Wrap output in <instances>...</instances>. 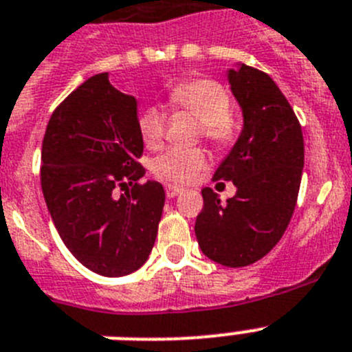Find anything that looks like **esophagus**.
<instances>
[{
	"instance_id": "1",
	"label": "esophagus",
	"mask_w": 352,
	"mask_h": 352,
	"mask_svg": "<svg viewBox=\"0 0 352 352\" xmlns=\"http://www.w3.org/2000/svg\"><path fill=\"white\" fill-rule=\"evenodd\" d=\"M182 188H178V186H166V195L169 199H173V197H176V195H179L182 194Z\"/></svg>"
}]
</instances>
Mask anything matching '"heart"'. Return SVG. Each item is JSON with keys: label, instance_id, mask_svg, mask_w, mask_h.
Wrapping results in <instances>:
<instances>
[{"label": "heart", "instance_id": "obj_1", "mask_svg": "<svg viewBox=\"0 0 352 352\" xmlns=\"http://www.w3.org/2000/svg\"><path fill=\"white\" fill-rule=\"evenodd\" d=\"M169 104L176 111L199 118V135L217 148H229L236 141L231 95L217 80L208 77L183 80L169 91ZM138 130L149 149L160 148L166 138V113L158 105L144 107L138 116ZM204 164L203 148H173L153 162V173L167 183L185 185L197 176Z\"/></svg>", "mask_w": 352, "mask_h": 352}]
</instances>
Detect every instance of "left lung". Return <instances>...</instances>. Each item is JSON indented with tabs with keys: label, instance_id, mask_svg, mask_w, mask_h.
Returning a JSON list of instances; mask_svg holds the SVG:
<instances>
[{
	"label": "left lung",
	"instance_id": "1",
	"mask_svg": "<svg viewBox=\"0 0 352 352\" xmlns=\"http://www.w3.org/2000/svg\"><path fill=\"white\" fill-rule=\"evenodd\" d=\"M229 82L245 125L213 182H232L238 192L222 204L217 192L203 188L195 236L211 261L243 268L284 236L296 208L305 146L296 114L268 74L241 65L229 70Z\"/></svg>",
	"mask_w": 352,
	"mask_h": 352
}]
</instances>
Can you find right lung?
<instances>
[{
    "label": "right lung",
    "instance_id": "obj_1",
    "mask_svg": "<svg viewBox=\"0 0 352 352\" xmlns=\"http://www.w3.org/2000/svg\"><path fill=\"white\" fill-rule=\"evenodd\" d=\"M142 151L135 98L113 88L107 72L84 80L49 120L43 199L72 256L98 275L135 272L155 245L166 192L141 183Z\"/></svg>",
    "mask_w": 352,
    "mask_h": 352
}]
</instances>
